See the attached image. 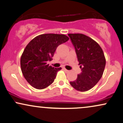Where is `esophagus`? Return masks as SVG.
<instances>
[{
    "mask_svg": "<svg viewBox=\"0 0 123 123\" xmlns=\"http://www.w3.org/2000/svg\"><path fill=\"white\" fill-rule=\"evenodd\" d=\"M63 70H64L65 72H66V73H68V72H69V70L66 69V68H63Z\"/></svg>",
    "mask_w": 123,
    "mask_h": 123,
    "instance_id": "34e87169",
    "label": "esophagus"
}]
</instances>
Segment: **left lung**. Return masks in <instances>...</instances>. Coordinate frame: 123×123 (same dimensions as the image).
<instances>
[{
	"instance_id": "1",
	"label": "left lung",
	"mask_w": 123,
	"mask_h": 123,
	"mask_svg": "<svg viewBox=\"0 0 123 123\" xmlns=\"http://www.w3.org/2000/svg\"><path fill=\"white\" fill-rule=\"evenodd\" d=\"M75 47L81 73L75 80L70 81L77 91H88L98 82L106 65L104 52L96 41L83 34H68Z\"/></svg>"
}]
</instances>
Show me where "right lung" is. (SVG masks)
<instances>
[{"label":"right lung","mask_w":123,"mask_h":123,"mask_svg":"<svg viewBox=\"0 0 123 123\" xmlns=\"http://www.w3.org/2000/svg\"><path fill=\"white\" fill-rule=\"evenodd\" d=\"M68 40L63 34H45L34 37L26 45L21 57V68L31 86L43 89L52 84L62 68L49 66L47 61L52 60L57 47Z\"/></svg>","instance_id":"obj_1"}]
</instances>
